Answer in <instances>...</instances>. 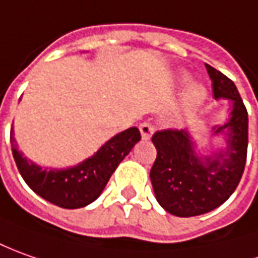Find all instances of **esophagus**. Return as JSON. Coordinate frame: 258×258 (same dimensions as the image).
<instances>
[{
  "label": "esophagus",
  "instance_id": "esophagus-1",
  "mask_svg": "<svg viewBox=\"0 0 258 258\" xmlns=\"http://www.w3.org/2000/svg\"><path fill=\"white\" fill-rule=\"evenodd\" d=\"M140 133H141L143 140H150L151 136H153V133H154L153 124H150V122H143V124L140 125Z\"/></svg>",
  "mask_w": 258,
  "mask_h": 258
}]
</instances>
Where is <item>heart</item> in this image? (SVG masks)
Listing matches in <instances>:
<instances>
[{"mask_svg":"<svg viewBox=\"0 0 258 258\" xmlns=\"http://www.w3.org/2000/svg\"><path fill=\"white\" fill-rule=\"evenodd\" d=\"M180 80L182 83H185V81H188V76L182 73V74H180ZM206 97H207L206 87H203L201 84L188 85L185 93H184V97H182V107L185 110H194L204 102Z\"/></svg>","mask_w":258,"mask_h":258,"instance_id":"b5f03b06","label":"heart"}]
</instances>
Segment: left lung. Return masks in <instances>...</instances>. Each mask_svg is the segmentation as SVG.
<instances>
[{
    "mask_svg": "<svg viewBox=\"0 0 258 258\" xmlns=\"http://www.w3.org/2000/svg\"><path fill=\"white\" fill-rule=\"evenodd\" d=\"M214 98L231 104L224 124L211 127V136L223 138L209 154L196 151L187 130L157 131L151 141L157 158L150 178L158 204L177 217H194L220 207L234 192L244 171L248 146V114L234 83L206 64Z\"/></svg>",
    "mask_w": 258,
    "mask_h": 258,
    "instance_id": "1",
    "label": "left lung"
}]
</instances>
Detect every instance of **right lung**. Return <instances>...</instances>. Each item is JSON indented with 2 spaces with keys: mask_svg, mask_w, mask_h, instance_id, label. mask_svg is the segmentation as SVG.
I'll use <instances>...</instances> for the list:
<instances>
[{
  "mask_svg": "<svg viewBox=\"0 0 258 258\" xmlns=\"http://www.w3.org/2000/svg\"><path fill=\"white\" fill-rule=\"evenodd\" d=\"M10 138L18 171L34 192L58 207L81 209L100 197L115 168L128 156L141 136L137 127L121 131L93 156L67 168L41 167L24 157L15 143L14 127Z\"/></svg>",
  "mask_w": 258,
  "mask_h": 258,
  "instance_id": "right-lung-1",
  "label": "right lung"
}]
</instances>
